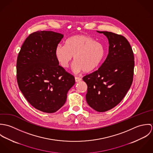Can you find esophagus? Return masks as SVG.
I'll list each match as a JSON object with an SVG mask.
<instances>
[{
	"label": "esophagus",
	"instance_id": "1",
	"mask_svg": "<svg viewBox=\"0 0 153 153\" xmlns=\"http://www.w3.org/2000/svg\"><path fill=\"white\" fill-rule=\"evenodd\" d=\"M75 79L76 82H78L82 80V79L80 77H76V76L75 77Z\"/></svg>",
	"mask_w": 153,
	"mask_h": 153
}]
</instances>
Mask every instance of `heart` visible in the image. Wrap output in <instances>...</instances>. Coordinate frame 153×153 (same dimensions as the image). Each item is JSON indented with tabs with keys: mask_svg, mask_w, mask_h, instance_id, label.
Here are the masks:
<instances>
[{
	"mask_svg": "<svg viewBox=\"0 0 153 153\" xmlns=\"http://www.w3.org/2000/svg\"><path fill=\"white\" fill-rule=\"evenodd\" d=\"M105 54L104 46L87 35L73 36L65 41V45H58L55 55L59 64L68 68L74 56L73 70L75 73L84 71L91 72L101 64Z\"/></svg>",
	"mask_w": 153,
	"mask_h": 153,
	"instance_id": "obj_1",
	"label": "heart"
}]
</instances>
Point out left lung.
Masks as SVG:
<instances>
[{
    "label": "left lung",
    "mask_w": 153,
    "mask_h": 153,
    "mask_svg": "<svg viewBox=\"0 0 153 153\" xmlns=\"http://www.w3.org/2000/svg\"><path fill=\"white\" fill-rule=\"evenodd\" d=\"M97 32L108 38V54L97 71L82 79L87 84L88 104L98 112H105L118 105L131 87L134 58L124 36L107 31Z\"/></svg>",
    "instance_id": "1"
}]
</instances>
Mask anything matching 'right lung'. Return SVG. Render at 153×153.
Here are the masks:
<instances>
[{
    "instance_id": "obj_1",
    "label": "right lung",
    "mask_w": 153,
    "mask_h": 153,
    "mask_svg": "<svg viewBox=\"0 0 153 153\" xmlns=\"http://www.w3.org/2000/svg\"><path fill=\"white\" fill-rule=\"evenodd\" d=\"M63 37L50 30L33 32L23 42L17 59L21 91L34 108L46 113L55 112L65 104L68 91L75 82L55 55Z\"/></svg>"
}]
</instances>
